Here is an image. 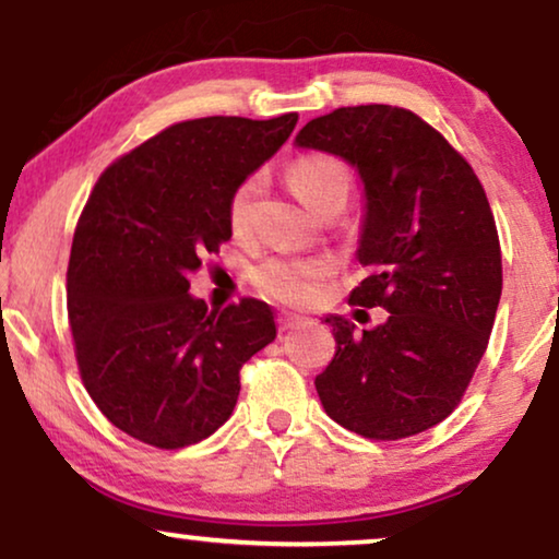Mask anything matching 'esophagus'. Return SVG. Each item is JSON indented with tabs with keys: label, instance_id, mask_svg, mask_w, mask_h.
<instances>
[{
	"label": "esophagus",
	"instance_id": "34e87169",
	"mask_svg": "<svg viewBox=\"0 0 559 559\" xmlns=\"http://www.w3.org/2000/svg\"><path fill=\"white\" fill-rule=\"evenodd\" d=\"M278 324H281V330H296V326L309 324V319L301 317V314H292V311H284V314H281V319H278Z\"/></svg>",
	"mask_w": 559,
	"mask_h": 559
}]
</instances>
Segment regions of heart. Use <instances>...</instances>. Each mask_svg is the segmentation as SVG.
<instances>
[{
  "mask_svg": "<svg viewBox=\"0 0 559 559\" xmlns=\"http://www.w3.org/2000/svg\"><path fill=\"white\" fill-rule=\"evenodd\" d=\"M288 183L296 197L309 206L311 212H317V206L324 199L334 197V193H347L349 191V170L345 163L334 155H307L292 163L288 168ZM260 189V178L250 176L237 186L233 199H229V227L235 233H245L250 225L252 204H255ZM332 260L330 258H271L265 263H260L252 273L258 288L267 296H273L275 301L294 304H309L317 299L319 288L326 278L332 275Z\"/></svg>",
  "mask_w": 559,
  "mask_h": 559,
  "instance_id": "heart-1",
  "label": "heart"
}]
</instances>
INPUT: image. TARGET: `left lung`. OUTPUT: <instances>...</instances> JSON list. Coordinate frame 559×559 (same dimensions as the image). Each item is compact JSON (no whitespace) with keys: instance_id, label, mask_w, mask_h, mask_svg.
Masks as SVG:
<instances>
[{"instance_id":"8db88e82","label":"left lung","mask_w":559,"mask_h":559,"mask_svg":"<svg viewBox=\"0 0 559 559\" xmlns=\"http://www.w3.org/2000/svg\"><path fill=\"white\" fill-rule=\"evenodd\" d=\"M296 147L337 155L362 181L349 301L389 319L357 332L330 314L332 362L314 378L324 412L370 440H401L448 419L488 347L501 301V248L467 160L414 111L340 107L311 119Z\"/></svg>"}]
</instances>
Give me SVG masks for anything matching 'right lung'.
Segmentation results:
<instances>
[{"label": "right lung", "mask_w": 559, "mask_h": 559, "mask_svg": "<svg viewBox=\"0 0 559 559\" xmlns=\"http://www.w3.org/2000/svg\"><path fill=\"white\" fill-rule=\"evenodd\" d=\"M299 115L170 124L111 163L73 233L69 322L88 396L135 440L178 450L214 435L240 368L275 340L265 301L206 309L189 275L233 237L229 199Z\"/></svg>", "instance_id": "obj_1"}]
</instances>
